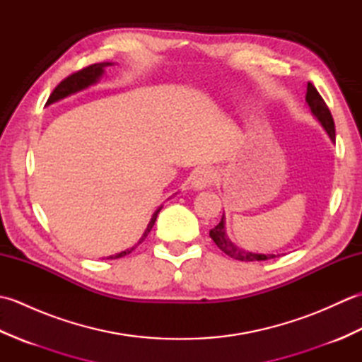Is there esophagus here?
Wrapping results in <instances>:
<instances>
[{
  "label": "esophagus",
  "instance_id": "obj_1",
  "mask_svg": "<svg viewBox=\"0 0 362 362\" xmlns=\"http://www.w3.org/2000/svg\"><path fill=\"white\" fill-rule=\"evenodd\" d=\"M214 180H216V173L210 168H202L199 169V171H196L193 179H191V188L196 191H201V189H205L206 187H210Z\"/></svg>",
  "mask_w": 362,
  "mask_h": 362
}]
</instances>
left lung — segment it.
<instances>
[{
    "label": "left lung",
    "mask_w": 362,
    "mask_h": 362,
    "mask_svg": "<svg viewBox=\"0 0 362 362\" xmlns=\"http://www.w3.org/2000/svg\"><path fill=\"white\" fill-rule=\"evenodd\" d=\"M306 104H308L311 113L316 117V119L320 122L322 127L325 129V132L328 134L329 140L333 143H336V132H334V121L332 113H329V109L327 107L325 101L322 99V96L319 95V91L316 90V87L313 86V83L308 82V87H306ZM210 236L211 240L214 241V244L218 245V247L227 253L228 257H232L235 259H240V261H264V259H271L275 258L276 255L271 253V255H264V253H253L249 250H244L241 247H238L236 244H233L230 241V238L227 236L226 232V216L222 214V219L219 224L210 230Z\"/></svg>",
    "instance_id": "left-lung-1"
}]
</instances>
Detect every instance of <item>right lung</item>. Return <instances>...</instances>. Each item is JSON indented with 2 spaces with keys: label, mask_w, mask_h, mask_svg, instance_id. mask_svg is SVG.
<instances>
[{
  "label": "right lung",
  "mask_w": 362,
  "mask_h": 362,
  "mask_svg": "<svg viewBox=\"0 0 362 362\" xmlns=\"http://www.w3.org/2000/svg\"><path fill=\"white\" fill-rule=\"evenodd\" d=\"M112 65H113L112 62L95 64V65H90V66H87V68H83V70H81V71H78V73L68 76L66 79H64L62 82L59 83V86H57L56 88H54V91L51 93V96H49V99H48V103H46V105H51V104L57 103V101H62V99H65V98H68V96H71V95H74V93H79V91L86 90V88L91 87V86H95V83L99 82V79L103 78L105 68H107V66H112ZM161 209H163V205H160L158 209H157L156 211H153L152 218H151V221H149L148 227H146L143 236L140 238V240H138V243H136L135 245H132V247H130V249H126V250H122V252H119V253H115V255L107 257V259H115V258H121V257H124V255H129V253L132 252L138 244H141V243L146 240V236H148V233L152 230L153 224H156L157 214L160 213Z\"/></svg>",
  "instance_id": "add662e5"
}]
</instances>
